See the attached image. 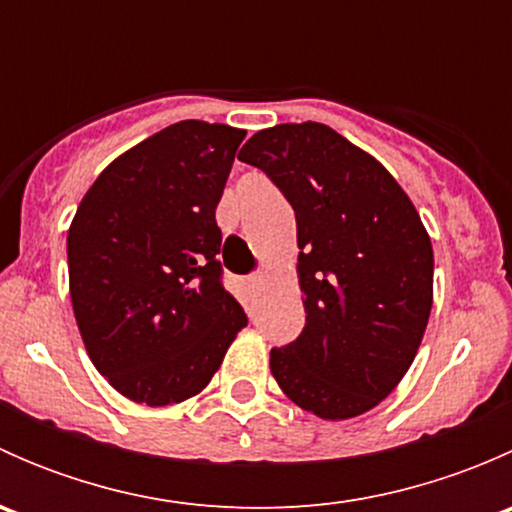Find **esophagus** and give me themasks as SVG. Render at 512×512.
Wrapping results in <instances>:
<instances>
[{
	"label": "esophagus",
	"instance_id": "esophagus-1",
	"mask_svg": "<svg viewBox=\"0 0 512 512\" xmlns=\"http://www.w3.org/2000/svg\"><path fill=\"white\" fill-rule=\"evenodd\" d=\"M260 285H262V277H260V275H252V277H247V287H250L252 292H255V289H260Z\"/></svg>",
	"mask_w": 512,
	"mask_h": 512
}]
</instances>
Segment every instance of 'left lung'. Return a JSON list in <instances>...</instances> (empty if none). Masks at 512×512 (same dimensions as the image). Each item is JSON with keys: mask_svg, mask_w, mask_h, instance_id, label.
<instances>
[{"mask_svg": "<svg viewBox=\"0 0 512 512\" xmlns=\"http://www.w3.org/2000/svg\"><path fill=\"white\" fill-rule=\"evenodd\" d=\"M237 158L267 173L297 218L307 322L270 352L272 376L324 421L366 414L404 379L431 314L433 247L414 203L324 123L257 131Z\"/></svg>", "mask_w": 512, "mask_h": 512, "instance_id": "left-lung-1", "label": "left lung"}]
</instances>
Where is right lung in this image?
Wrapping results in <instances>:
<instances>
[{"instance_id": "right-lung-1", "label": "right lung", "mask_w": 512, "mask_h": 512, "mask_svg": "<svg viewBox=\"0 0 512 512\" xmlns=\"http://www.w3.org/2000/svg\"><path fill=\"white\" fill-rule=\"evenodd\" d=\"M242 128L180 121L113 160L71 220L69 289L98 374L126 399L200 394L247 327L223 287L215 208Z\"/></svg>"}]
</instances>
